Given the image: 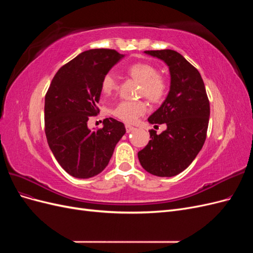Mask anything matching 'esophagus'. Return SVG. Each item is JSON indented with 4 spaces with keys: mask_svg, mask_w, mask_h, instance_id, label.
Wrapping results in <instances>:
<instances>
[{
    "mask_svg": "<svg viewBox=\"0 0 253 253\" xmlns=\"http://www.w3.org/2000/svg\"><path fill=\"white\" fill-rule=\"evenodd\" d=\"M126 133H131V132L134 131L135 127L132 126H129V125H126Z\"/></svg>",
    "mask_w": 253,
    "mask_h": 253,
    "instance_id": "obj_1",
    "label": "esophagus"
}]
</instances>
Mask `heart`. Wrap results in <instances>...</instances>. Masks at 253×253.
Listing matches in <instances>:
<instances>
[{"mask_svg":"<svg viewBox=\"0 0 253 253\" xmlns=\"http://www.w3.org/2000/svg\"><path fill=\"white\" fill-rule=\"evenodd\" d=\"M127 74L140 83V94L149 99L151 102H160L167 94L166 80L157 75V70L149 63H135L127 67ZM117 87V82L114 76L108 74L101 82V90L104 95H110ZM147 111V104L141 100L120 101L112 110L115 117L126 122L134 124L141 115Z\"/></svg>","mask_w":253,"mask_h":253,"instance_id":"heart-1","label":"heart"}]
</instances>
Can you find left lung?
Instances as JSON below:
<instances>
[{
  "label": "left lung",
  "mask_w": 253,
  "mask_h": 253,
  "mask_svg": "<svg viewBox=\"0 0 253 253\" xmlns=\"http://www.w3.org/2000/svg\"><path fill=\"white\" fill-rule=\"evenodd\" d=\"M169 67L170 89L162 105L148 118L151 125L166 124L159 135L138 152L143 169L159 177H172L186 170L202 150L210 117V104L202 76L179 52L147 50Z\"/></svg>",
  "instance_id": "obj_1"
}]
</instances>
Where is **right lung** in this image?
I'll return each mask as SVG.
<instances>
[{"label":"right lung","instance_id":"obj_1","mask_svg":"<svg viewBox=\"0 0 253 253\" xmlns=\"http://www.w3.org/2000/svg\"><path fill=\"white\" fill-rule=\"evenodd\" d=\"M125 55L113 49H89L63 65L45 96V134L59 165L76 178H90L109 165L115 147L126 134L114 118L91 131L90 116L99 112L101 82Z\"/></svg>","mask_w":253,"mask_h":253}]
</instances>
